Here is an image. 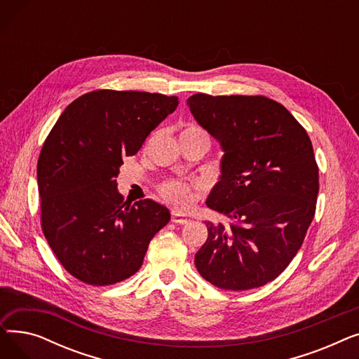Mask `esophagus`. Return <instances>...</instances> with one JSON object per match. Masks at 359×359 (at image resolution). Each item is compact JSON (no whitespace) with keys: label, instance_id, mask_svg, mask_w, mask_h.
I'll list each match as a JSON object with an SVG mask.
<instances>
[{"label":"esophagus","instance_id":"obj_1","mask_svg":"<svg viewBox=\"0 0 359 359\" xmlns=\"http://www.w3.org/2000/svg\"><path fill=\"white\" fill-rule=\"evenodd\" d=\"M172 221L176 222V224H186L187 222V218L183 215V214H179L176 211L172 212Z\"/></svg>","mask_w":359,"mask_h":359}]
</instances>
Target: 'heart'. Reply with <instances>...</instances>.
Segmentation results:
<instances>
[{
    "instance_id": "1",
    "label": "heart",
    "mask_w": 359,
    "mask_h": 359,
    "mask_svg": "<svg viewBox=\"0 0 359 359\" xmlns=\"http://www.w3.org/2000/svg\"><path fill=\"white\" fill-rule=\"evenodd\" d=\"M183 132H201V129L187 128ZM198 189L199 186L196 184H187L180 180H168L160 186V195L167 203L176 206L177 210H187L195 202Z\"/></svg>"
}]
</instances>
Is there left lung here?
I'll return each mask as SVG.
<instances>
[{
    "instance_id": "8db88e82",
    "label": "left lung",
    "mask_w": 359,
    "mask_h": 359,
    "mask_svg": "<svg viewBox=\"0 0 359 359\" xmlns=\"http://www.w3.org/2000/svg\"><path fill=\"white\" fill-rule=\"evenodd\" d=\"M187 106L221 145V176L206 199L227 218L206 221L195 255L203 279L221 290L266 285L290 265L314 218L318 167L306 129L265 96L194 94Z\"/></svg>"
}]
</instances>
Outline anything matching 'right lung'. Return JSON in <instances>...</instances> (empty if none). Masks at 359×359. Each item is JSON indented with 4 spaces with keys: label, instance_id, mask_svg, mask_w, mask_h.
<instances>
[{
    "label": "right lung",
    "instance_id": "obj_1",
    "mask_svg": "<svg viewBox=\"0 0 359 359\" xmlns=\"http://www.w3.org/2000/svg\"><path fill=\"white\" fill-rule=\"evenodd\" d=\"M179 104L176 96L96 90L61 113L37 160L42 230L61 265L88 285L125 280L170 221L151 199L123 202L122 157L137 154L149 132Z\"/></svg>",
    "mask_w": 359,
    "mask_h": 359
}]
</instances>
